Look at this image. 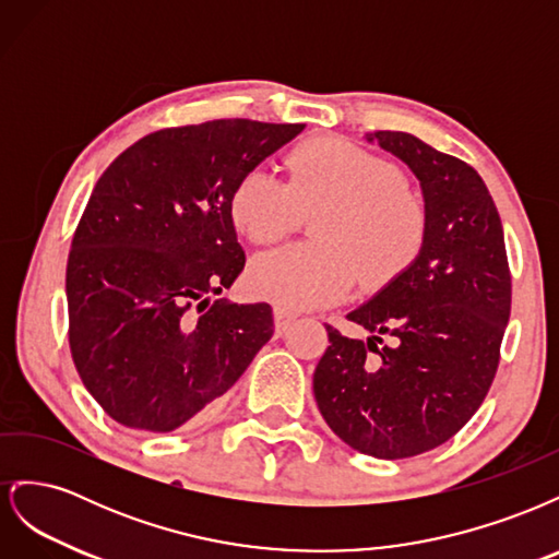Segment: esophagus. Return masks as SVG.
I'll list each match as a JSON object with an SVG mask.
<instances>
[{
  "mask_svg": "<svg viewBox=\"0 0 559 559\" xmlns=\"http://www.w3.org/2000/svg\"><path fill=\"white\" fill-rule=\"evenodd\" d=\"M273 317H275V331L282 335V333H286V329H289L294 321H296V314L294 312H289V310H284V308H275L273 310Z\"/></svg>",
  "mask_w": 559,
  "mask_h": 559,
  "instance_id": "1",
  "label": "esophagus"
}]
</instances>
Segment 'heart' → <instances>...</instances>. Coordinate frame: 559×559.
<instances>
[{
    "instance_id": "b5f03b06",
    "label": "heart",
    "mask_w": 559,
    "mask_h": 559,
    "mask_svg": "<svg viewBox=\"0 0 559 559\" xmlns=\"http://www.w3.org/2000/svg\"><path fill=\"white\" fill-rule=\"evenodd\" d=\"M286 181L265 167L235 179L228 216L251 245H273L313 214L314 242L261 253L247 270L253 296L284 308H324L399 280L425 249L427 207L394 163L341 138H317L286 158Z\"/></svg>"
}]
</instances>
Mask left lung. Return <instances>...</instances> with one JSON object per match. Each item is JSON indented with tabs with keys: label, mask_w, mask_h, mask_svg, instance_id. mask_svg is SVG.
Masks as SVG:
<instances>
[{
	"label": "left lung",
	"mask_w": 559,
	"mask_h": 559,
	"mask_svg": "<svg viewBox=\"0 0 559 559\" xmlns=\"http://www.w3.org/2000/svg\"><path fill=\"white\" fill-rule=\"evenodd\" d=\"M366 138L419 179L427 242L399 280L347 314L368 341L326 324L331 345L312 386L349 448L403 460L450 441L485 401L511 317V270L495 200L471 165L411 132Z\"/></svg>",
	"instance_id": "obj_1"
}]
</instances>
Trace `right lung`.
<instances>
[{
    "instance_id": "add662e5",
    "label": "right lung",
    "mask_w": 559,
    "mask_h": 559,
    "mask_svg": "<svg viewBox=\"0 0 559 559\" xmlns=\"http://www.w3.org/2000/svg\"><path fill=\"white\" fill-rule=\"evenodd\" d=\"M302 128H165L97 179L67 259V333L83 384L118 425L165 433L205 417L273 337L267 302L207 296L245 267L228 216L235 179Z\"/></svg>"
}]
</instances>
